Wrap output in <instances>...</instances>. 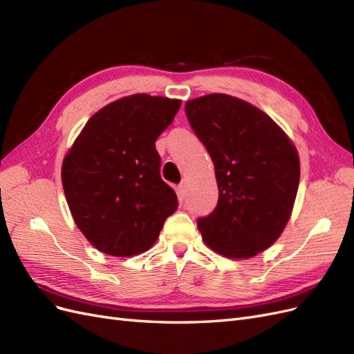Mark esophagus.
<instances>
[{"mask_svg": "<svg viewBox=\"0 0 354 354\" xmlns=\"http://www.w3.org/2000/svg\"><path fill=\"white\" fill-rule=\"evenodd\" d=\"M187 191H188V185H187V180H183L178 187H176V193H178V197L180 200H184L187 197Z\"/></svg>", "mask_w": 354, "mask_h": 354, "instance_id": "1", "label": "esophagus"}]
</instances>
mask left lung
<instances>
[{
	"label": "left lung",
	"mask_w": 354,
	"mask_h": 354,
	"mask_svg": "<svg viewBox=\"0 0 354 354\" xmlns=\"http://www.w3.org/2000/svg\"><path fill=\"white\" fill-rule=\"evenodd\" d=\"M194 133L215 165L218 203L197 219L205 243L228 258L270 248L286 227L299 184L295 147L266 113L214 93L185 104Z\"/></svg>",
	"instance_id": "1"
}]
</instances>
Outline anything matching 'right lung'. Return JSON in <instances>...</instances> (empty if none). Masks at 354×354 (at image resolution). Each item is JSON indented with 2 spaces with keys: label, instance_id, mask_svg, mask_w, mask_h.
<instances>
[{
  "label": "right lung",
  "instance_id": "obj_1",
  "mask_svg": "<svg viewBox=\"0 0 354 354\" xmlns=\"http://www.w3.org/2000/svg\"><path fill=\"white\" fill-rule=\"evenodd\" d=\"M180 100L133 95L90 118L66 154L62 185L80 231L113 257L142 254L156 243L178 197L160 175L157 138Z\"/></svg>",
  "mask_w": 354,
  "mask_h": 354
}]
</instances>
